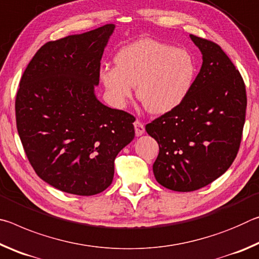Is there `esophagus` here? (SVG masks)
<instances>
[{"mask_svg": "<svg viewBox=\"0 0 259 259\" xmlns=\"http://www.w3.org/2000/svg\"><path fill=\"white\" fill-rule=\"evenodd\" d=\"M134 125H135L136 136H142L144 133H145V125H144L143 122H140L139 120H136L134 122Z\"/></svg>", "mask_w": 259, "mask_h": 259, "instance_id": "obj_1", "label": "esophagus"}]
</instances>
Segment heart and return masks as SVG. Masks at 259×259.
I'll return each instance as SVG.
<instances>
[{"mask_svg":"<svg viewBox=\"0 0 259 259\" xmlns=\"http://www.w3.org/2000/svg\"><path fill=\"white\" fill-rule=\"evenodd\" d=\"M116 66L100 69V80L112 102L123 107L134 95L152 114H165L181 105L194 82L192 55L152 38L125 46L115 56Z\"/></svg>","mask_w":259,"mask_h":259,"instance_id":"1","label":"heart"}]
</instances>
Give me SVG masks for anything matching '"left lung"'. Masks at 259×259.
<instances>
[{
	"instance_id": "8db88e82",
	"label": "left lung",
	"mask_w": 259,
	"mask_h": 259,
	"mask_svg": "<svg viewBox=\"0 0 259 259\" xmlns=\"http://www.w3.org/2000/svg\"><path fill=\"white\" fill-rule=\"evenodd\" d=\"M202 66L184 102L146 124L159 144L153 172L162 186L192 192L222 176L238 154L247 94L240 72L217 43L190 35Z\"/></svg>"
}]
</instances>
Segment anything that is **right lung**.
Returning a JSON list of instances; mask_svg holds the SVG:
<instances>
[{"label": "right lung", "instance_id": "right-lung-1", "mask_svg": "<svg viewBox=\"0 0 259 259\" xmlns=\"http://www.w3.org/2000/svg\"><path fill=\"white\" fill-rule=\"evenodd\" d=\"M113 24L47 42L19 82L16 123L38 177L58 190L95 195L111 185L114 160L134 139V115L96 98Z\"/></svg>", "mask_w": 259, "mask_h": 259}]
</instances>
